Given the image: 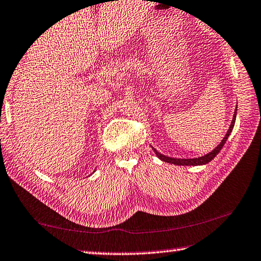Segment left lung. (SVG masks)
<instances>
[{"mask_svg":"<svg viewBox=\"0 0 261 261\" xmlns=\"http://www.w3.org/2000/svg\"><path fill=\"white\" fill-rule=\"evenodd\" d=\"M236 118H237V108H236V111H234V115H233L231 126H229L227 133H226V135H225V138L221 140V142L219 143L217 147H215L212 152H210L208 154H206V155H203V156L193 158V159H176V158H172V156H166V155H164V154L159 153L158 150L154 148V147H152V148L154 149V152H155L156 156L160 159V160L165 161V162H168V164H173V165H176V166H201V165H206V164H208L210 161H212L213 159L218 155L222 147H224L226 141H227L229 134H231L232 130H233L234 123H236Z\"/></svg>","mask_w":261,"mask_h":261,"instance_id":"obj_1","label":"left lung"}]
</instances>
